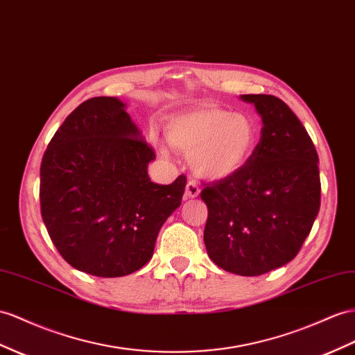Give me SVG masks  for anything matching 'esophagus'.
<instances>
[{"label":"esophagus","instance_id":"34e87169","mask_svg":"<svg viewBox=\"0 0 355 355\" xmlns=\"http://www.w3.org/2000/svg\"><path fill=\"white\" fill-rule=\"evenodd\" d=\"M199 192H201V189H199V186L196 184V181L189 180L186 184V190H184L186 198H196L199 195Z\"/></svg>","mask_w":355,"mask_h":355}]
</instances>
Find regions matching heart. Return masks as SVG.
Segmentation results:
<instances>
[{
	"instance_id": "b5f03b06",
	"label": "heart",
	"mask_w": 355,
	"mask_h": 355,
	"mask_svg": "<svg viewBox=\"0 0 355 355\" xmlns=\"http://www.w3.org/2000/svg\"><path fill=\"white\" fill-rule=\"evenodd\" d=\"M168 144L190 156L199 175L219 180L241 169L257 147V124L248 115L201 106L174 115L165 127Z\"/></svg>"
}]
</instances>
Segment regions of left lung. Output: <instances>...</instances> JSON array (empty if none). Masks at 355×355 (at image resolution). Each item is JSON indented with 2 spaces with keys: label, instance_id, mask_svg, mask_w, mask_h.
<instances>
[{
  "label": "left lung",
  "instance_id": "8db88e82",
  "mask_svg": "<svg viewBox=\"0 0 355 355\" xmlns=\"http://www.w3.org/2000/svg\"><path fill=\"white\" fill-rule=\"evenodd\" d=\"M262 118L261 139L235 174L205 184L204 243L216 266L261 276L293 261L321 205L318 153L289 106L270 94H243Z\"/></svg>",
  "mask_w": 355,
  "mask_h": 355
}]
</instances>
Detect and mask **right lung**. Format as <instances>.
Listing matches in <instances>:
<instances>
[{
	"mask_svg": "<svg viewBox=\"0 0 355 355\" xmlns=\"http://www.w3.org/2000/svg\"><path fill=\"white\" fill-rule=\"evenodd\" d=\"M156 153L115 97L80 103L53 135L40 165V211L71 267L121 277L153 257L162 225L181 204L186 175L163 186L147 166Z\"/></svg>",
	"mask_w": 355,
	"mask_h": 355,
	"instance_id": "1",
	"label": "right lung"
}]
</instances>
